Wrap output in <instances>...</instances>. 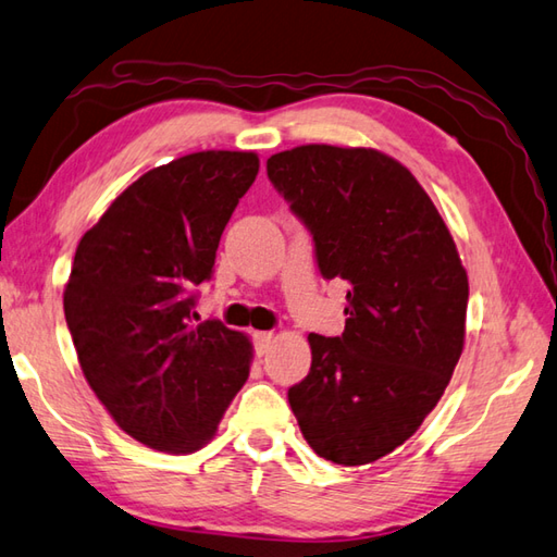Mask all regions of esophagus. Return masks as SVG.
<instances>
[{"instance_id":"34e87169","label":"esophagus","mask_w":557,"mask_h":557,"mask_svg":"<svg viewBox=\"0 0 557 557\" xmlns=\"http://www.w3.org/2000/svg\"><path fill=\"white\" fill-rule=\"evenodd\" d=\"M253 345L258 354H265L272 345V333H253Z\"/></svg>"}]
</instances>
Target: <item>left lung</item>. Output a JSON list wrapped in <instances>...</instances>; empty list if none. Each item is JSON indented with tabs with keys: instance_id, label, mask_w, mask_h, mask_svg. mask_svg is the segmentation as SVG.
<instances>
[{
	"instance_id": "left-lung-1",
	"label": "left lung",
	"mask_w": 557,
	"mask_h": 557,
	"mask_svg": "<svg viewBox=\"0 0 557 557\" xmlns=\"http://www.w3.org/2000/svg\"><path fill=\"white\" fill-rule=\"evenodd\" d=\"M268 180L313 236L325 280H345V333L309 335L311 371L289 407L318 457L359 467L417 433L465 347L467 272L413 174L373 148L299 146Z\"/></svg>"
}]
</instances>
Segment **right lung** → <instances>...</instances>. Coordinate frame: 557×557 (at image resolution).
<instances>
[{
  "label": "right lung",
  "instance_id": "obj_1",
  "mask_svg": "<svg viewBox=\"0 0 557 557\" xmlns=\"http://www.w3.org/2000/svg\"><path fill=\"white\" fill-rule=\"evenodd\" d=\"M256 174V152H191L136 180L78 242L64 289L78 363L152 449L203 447L248 377L251 342L218 318L194 325V306Z\"/></svg>",
  "mask_w": 557,
  "mask_h": 557
}]
</instances>
